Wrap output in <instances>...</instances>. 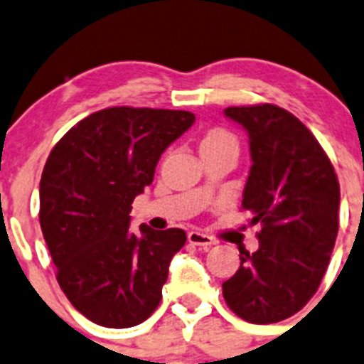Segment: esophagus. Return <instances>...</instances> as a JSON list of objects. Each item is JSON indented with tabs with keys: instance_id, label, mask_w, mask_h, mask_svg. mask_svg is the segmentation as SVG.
<instances>
[{
	"instance_id": "esophagus-1",
	"label": "esophagus",
	"mask_w": 364,
	"mask_h": 364,
	"mask_svg": "<svg viewBox=\"0 0 364 364\" xmlns=\"http://www.w3.org/2000/svg\"><path fill=\"white\" fill-rule=\"evenodd\" d=\"M188 241L192 245H196V247H203V248H209L211 245H215V240H213L211 236H208V234L204 232H199V230H192V232H188Z\"/></svg>"
}]
</instances>
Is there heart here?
<instances>
[{
	"mask_svg": "<svg viewBox=\"0 0 364 364\" xmlns=\"http://www.w3.org/2000/svg\"><path fill=\"white\" fill-rule=\"evenodd\" d=\"M225 142H236L234 141L232 134H229L227 130L222 128H215V130H209L203 139V146H213V144H225Z\"/></svg>",
	"mask_w": 364,
	"mask_h": 364,
	"instance_id": "b5f03b06",
	"label": "heart"
}]
</instances>
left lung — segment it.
I'll list each match as a JSON object with an SVG mask.
<instances>
[{
    "mask_svg": "<svg viewBox=\"0 0 364 364\" xmlns=\"http://www.w3.org/2000/svg\"><path fill=\"white\" fill-rule=\"evenodd\" d=\"M247 130L252 167L241 208L259 223V250L222 284L230 310L253 324L297 314L317 292L338 234L340 185L310 130L271 104L227 107Z\"/></svg>",
    "mask_w": 364,
    "mask_h": 364,
    "instance_id": "obj_1",
    "label": "left lung"
}]
</instances>
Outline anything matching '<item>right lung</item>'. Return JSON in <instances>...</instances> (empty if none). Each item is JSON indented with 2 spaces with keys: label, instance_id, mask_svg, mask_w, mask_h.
Wrapping results in <instances>:
<instances>
[{
  "label": "right lung",
  "instance_id": "right-lung-1",
  "mask_svg": "<svg viewBox=\"0 0 364 364\" xmlns=\"http://www.w3.org/2000/svg\"><path fill=\"white\" fill-rule=\"evenodd\" d=\"M196 116L111 107L72 127L40 179V227L58 284L77 311L104 328H132L159 306L185 230L130 229L132 203L153 183L161 153Z\"/></svg>",
  "mask_w": 364,
  "mask_h": 364
}]
</instances>
